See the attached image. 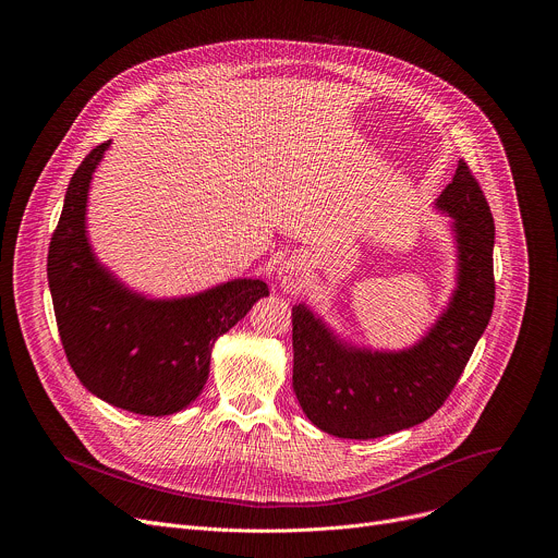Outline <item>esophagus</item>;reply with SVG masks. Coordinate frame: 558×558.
<instances>
[{
	"label": "esophagus",
	"mask_w": 558,
	"mask_h": 558,
	"mask_svg": "<svg viewBox=\"0 0 558 558\" xmlns=\"http://www.w3.org/2000/svg\"><path fill=\"white\" fill-rule=\"evenodd\" d=\"M306 278H308V269L302 258H291L278 269L280 287L287 293H300L306 287Z\"/></svg>",
	"instance_id": "obj_1"
}]
</instances>
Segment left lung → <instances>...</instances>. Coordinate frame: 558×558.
I'll return each mask as SVG.
<instances>
[{
	"mask_svg": "<svg viewBox=\"0 0 558 558\" xmlns=\"http://www.w3.org/2000/svg\"><path fill=\"white\" fill-rule=\"evenodd\" d=\"M437 207L454 218L459 278L450 306L409 351L379 353L336 340L298 304L293 317V390L304 415L329 435L375 439L426 422L448 400L495 306V220L459 161Z\"/></svg>",
	"mask_w": 558,
	"mask_h": 558,
	"instance_id": "left-lung-1",
	"label": "left lung"
}]
</instances>
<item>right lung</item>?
Here are the masks:
<instances>
[{
    "label": "right lung",
    "instance_id": "obj_1",
    "mask_svg": "<svg viewBox=\"0 0 558 558\" xmlns=\"http://www.w3.org/2000/svg\"><path fill=\"white\" fill-rule=\"evenodd\" d=\"M108 145H97L72 174L50 238L57 329L74 375L104 402L138 415H172L203 390L216 338L269 289L263 280H231L192 298L147 300L117 282L86 238L88 187Z\"/></svg>",
    "mask_w": 558,
    "mask_h": 558
}]
</instances>
